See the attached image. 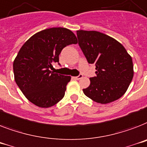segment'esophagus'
<instances>
[{
	"label": "esophagus",
	"instance_id": "34e87169",
	"mask_svg": "<svg viewBox=\"0 0 147 147\" xmlns=\"http://www.w3.org/2000/svg\"><path fill=\"white\" fill-rule=\"evenodd\" d=\"M74 78L75 80H80L83 78V75L80 74L79 76H77V77H74Z\"/></svg>",
	"mask_w": 147,
	"mask_h": 147
}]
</instances>
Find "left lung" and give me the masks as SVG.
Here are the masks:
<instances>
[{"instance_id":"8db88e82","label":"left lung","mask_w":147,"mask_h":147,"mask_svg":"<svg viewBox=\"0 0 147 147\" xmlns=\"http://www.w3.org/2000/svg\"><path fill=\"white\" fill-rule=\"evenodd\" d=\"M79 45L89 64L96 66V77L83 91L94 102L107 104L120 98L134 77L132 57L120 42L97 31L77 30Z\"/></svg>"}]
</instances>
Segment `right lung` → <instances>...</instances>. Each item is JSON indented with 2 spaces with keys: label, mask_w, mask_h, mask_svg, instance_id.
<instances>
[{
  "label": "right lung",
  "mask_w": 147,
  "mask_h": 147,
  "mask_svg": "<svg viewBox=\"0 0 147 147\" xmlns=\"http://www.w3.org/2000/svg\"><path fill=\"white\" fill-rule=\"evenodd\" d=\"M72 31L54 27L34 34L20 49L13 61L14 80L26 98L40 108H49L64 96L70 76L55 74L52 64L59 62L64 47L77 44Z\"/></svg>",
  "instance_id": "obj_1"
}]
</instances>
